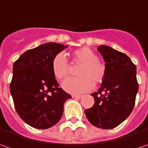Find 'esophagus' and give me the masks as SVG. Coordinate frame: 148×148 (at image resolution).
<instances>
[{"instance_id": "esophagus-1", "label": "esophagus", "mask_w": 148, "mask_h": 148, "mask_svg": "<svg viewBox=\"0 0 148 148\" xmlns=\"http://www.w3.org/2000/svg\"><path fill=\"white\" fill-rule=\"evenodd\" d=\"M82 97V95H72V98L74 99H81Z\"/></svg>"}]
</instances>
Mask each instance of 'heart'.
I'll return each instance as SVG.
<instances>
[{
    "instance_id": "1",
    "label": "heart",
    "mask_w": 148,
    "mask_h": 148,
    "mask_svg": "<svg viewBox=\"0 0 148 148\" xmlns=\"http://www.w3.org/2000/svg\"><path fill=\"white\" fill-rule=\"evenodd\" d=\"M73 55L79 62L82 63L77 71L79 77L66 79L62 86L71 94L88 92L93 89L94 83L99 84L104 80L106 74L105 66L99 61L98 55L87 47L75 50ZM51 66L54 77L58 79H62L68 74L69 65L63 53L54 56Z\"/></svg>"
}]
</instances>
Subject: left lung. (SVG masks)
<instances>
[{
	"label": "left lung",
	"instance_id": "left-lung-1",
	"mask_svg": "<svg viewBox=\"0 0 148 148\" xmlns=\"http://www.w3.org/2000/svg\"><path fill=\"white\" fill-rule=\"evenodd\" d=\"M97 50L105 61L106 74L94 105L85 110L89 122L103 129L115 128L123 122L134 109L138 84L137 68L126 54L109 46L100 45Z\"/></svg>",
	"mask_w": 148,
	"mask_h": 148
}]
</instances>
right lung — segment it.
I'll use <instances>...</instances> for the list:
<instances>
[{
    "label": "right lung",
    "mask_w": 148,
    "mask_h": 148,
    "mask_svg": "<svg viewBox=\"0 0 148 148\" xmlns=\"http://www.w3.org/2000/svg\"><path fill=\"white\" fill-rule=\"evenodd\" d=\"M67 47L43 43L26 51L14 62L10 94L19 116L31 127H53L62 116L66 100L71 98L59 87L51 66L54 56Z\"/></svg>",
    "instance_id": "add662e5"
}]
</instances>
